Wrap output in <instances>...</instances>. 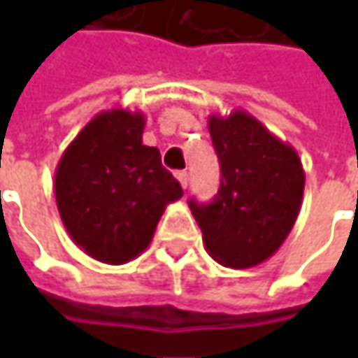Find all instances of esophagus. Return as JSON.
I'll return each mask as SVG.
<instances>
[{
    "label": "esophagus",
    "instance_id": "1",
    "mask_svg": "<svg viewBox=\"0 0 358 358\" xmlns=\"http://www.w3.org/2000/svg\"><path fill=\"white\" fill-rule=\"evenodd\" d=\"M175 177H177V181L181 183V187H183V189H187V185H189V173L179 171L177 175H175Z\"/></svg>",
    "mask_w": 358,
    "mask_h": 358
}]
</instances>
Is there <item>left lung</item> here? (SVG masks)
<instances>
[{"mask_svg":"<svg viewBox=\"0 0 358 358\" xmlns=\"http://www.w3.org/2000/svg\"><path fill=\"white\" fill-rule=\"evenodd\" d=\"M221 187L209 205L189 201L207 253L231 268L267 261L295 225L305 171L296 151L247 111L211 115Z\"/></svg>","mask_w":358,"mask_h":358,"instance_id":"1","label":"left lung"}]
</instances>
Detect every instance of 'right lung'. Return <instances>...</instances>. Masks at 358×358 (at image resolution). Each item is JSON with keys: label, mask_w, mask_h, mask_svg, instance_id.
<instances>
[{"label": "right lung", "mask_w": 358, "mask_h": 358, "mask_svg": "<svg viewBox=\"0 0 358 358\" xmlns=\"http://www.w3.org/2000/svg\"><path fill=\"white\" fill-rule=\"evenodd\" d=\"M143 127L141 111H101L55 169V201L69 237L107 265L143 253L165 207L183 195L157 147L143 145Z\"/></svg>", "instance_id": "add662e5"}]
</instances>
